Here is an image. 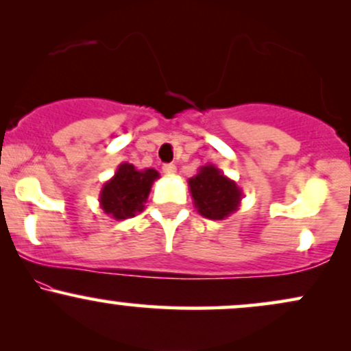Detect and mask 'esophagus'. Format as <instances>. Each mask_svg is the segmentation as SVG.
I'll return each mask as SVG.
<instances>
[{
    "mask_svg": "<svg viewBox=\"0 0 351 351\" xmlns=\"http://www.w3.org/2000/svg\"><path fill=\"white\" fill-rule=\"evenodd\" d=\"M163 173L167 176H175L176 175V167H175V165H171V163L163 165Z\"/></svg>",
    "mask_w": 351,
    "mask_h": 351,
    "instance_id": "34e87169",
    "label": "esophagus"
}]
</instances>
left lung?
<instances>
[{"label":"left lung","mask_w":351,"mask_h":351,"mask_svg":"<svg viewBox=\"0 0 351 351\" xmlns=\"http://www.w3.org/2000/svg\"><path fill=\"white\" fill-rule=\"evenodd\" d=\"M189 193L196 211L211 221L226 219L236 213L243 201V189L228 178L219 168L208 163L188 180Z\"/></svg>","instance_id":"left-lung-1"}]
</instances>
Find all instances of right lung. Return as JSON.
<instances>
[{"mask_svg":"<svg viewBox=\"0 0 351 351\" xmlns=\"http://www.w3.org/2000/svg\"><path fill=\"white\" fill-rule=\"evenodd\" d=\"M158 178L160 173L153 168L136 170L132 163H120L115 175L100 189V208L117 221L134 217L143 211L152 184Z\"/></svg>","mask_w":351,"mask_h":351,"instance_id":"add662e5","label":"right lung"}]
</instances>
